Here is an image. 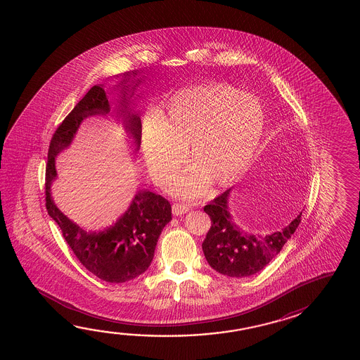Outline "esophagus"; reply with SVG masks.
Wrapping results in <instances>:
<instances>
[{"label": "esophagus", "mask_w": 360, "mask_h": 360, "mask_svg": "<svg viewBox=\"0 0 360 360\" xmlns=\"http://www.w3.org/2000/svg\"><path fill=\"white\" fill-rule=\"evenodd\" d=\"M190 209H191V206L184 204V202H176L172 206V210L174 215H182V214L187 213Z\"/></svg>", "instance_id": "1"}]
</instances>
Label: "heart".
<instances>
[{
  "mask_svg": "<svg viewBox=\"0 0 360 360\" xmlns=\"http://www.w3.org/2000/svg\"><path fill=\"white\" fill-rule=\"evenodd\" d=\"M264 115L251 96H240L227 86L184 89L169 100L164 122L147 117L143 150L148 167L160 184L176 179L186 160L195 162L176 184V193L196 198L205 191L209 178L224 184L249 165L257 151Z\"/></svg>",
  "mask_w": 360,
  "mask_h": 360,
  "instance_id": "1",
  "label": "heart"
}]
</instances>
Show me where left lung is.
I'll return each instance as SVG.
<instances>
[{
  "instance_id": "left-lung-1",
  "label": "left lung",
  "mask_w": 360,
  "mask_h": 360,
  "mask_svg": "<svg viewBox=\"0 0 360 360\" xmlns=\"http://www.w3.org/2000/svg\"><path fill=\"white\" fill-rule=\"evenodd\" d=\"M229 191L220 193L204 206V212L212 220V227L202 243V251L207 263L220 274L243 278L269 264L299 227L301 214L283 229L271 235H248L232 221L228 210Z\"/></svg>"
}]
</instances>
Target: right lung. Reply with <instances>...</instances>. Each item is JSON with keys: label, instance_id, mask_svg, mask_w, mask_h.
Masks as SVG:
<instances>
[{"label": "right lung", "instance_id": "1", "mask_svg": "<svg viewBox=\"0 0 360 360\" xmlns=\"http://www.w3.org/2000/svg\"><path fill=\"white\" fill-rule=\"evenodd\" d=\"M132 74L136 75L137 73L133 72ZM124 75V78L129 77V72ZM128 81L129 78L120 82L123 86V103H120L123 108L120 111L122 114L127 112L125 127L132 134L134 145L139 150L142 124L139 114H131L127 110L128 103L125 95H128L127 92H131L128 89L132 85L125 86V82ZM136 81L137 83L132 82L134 86L131 89L139 86L140 79ZM109 111L110 105L103 86H94L53 133L46 165V209L52 219L58 223L66 243L86 269L105 282L123 283L139 277L151 264L158 238L162 228L172 220V206L168 200L148 190L140 191L133 198L132 204L124 215L119 218L114 226L101 232L89 233L68 219L51 198V184L56 178L55 156L70 145L84 117L98 114L106 115Z\"/></svg>", "mask_w": 360, "mask_h": 360}]
</instances>
